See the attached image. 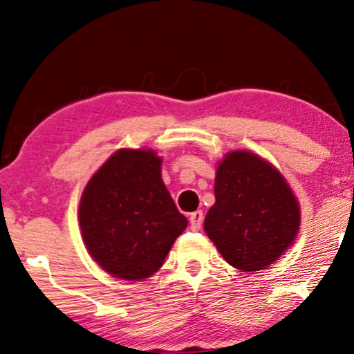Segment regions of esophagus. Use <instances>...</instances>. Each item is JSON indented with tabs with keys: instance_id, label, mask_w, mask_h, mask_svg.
<instances>
[{
	"instance_id": "1",
	"label": "esophagus",
	"mask_w": 354,
	"mask_h": 354,
	"mask_svg": "<svg viewBox=\"0 0 354 354\" xmlns=\"http://www.w3.org/2000/svg\"><path fill=\"white\" fill-rule=\"evenodd\" d=\"M203 221H204V214L201 210H196L189 215V226H192L193 231H199L201 226H203Z\"/></svg>"
}]
</instances>
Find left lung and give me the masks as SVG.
Here are the masks:
<instances>
[{
  "label": "left lung",
  "instance_id": "1",
  "mask_svg": "<svg viewBox=\"0 0 354 354\" xmlns=\"http://www.w3.org/2000/svg\"><path fill=\"white\" fill-rule=\"evenodd\" d=\"M301 207L277 167L245 150L218 162L204 231L232 268L263 270L292 245Z\"/></svg>",
  "mask_w": 354,
  "mask_h": 354
}]
</instances>
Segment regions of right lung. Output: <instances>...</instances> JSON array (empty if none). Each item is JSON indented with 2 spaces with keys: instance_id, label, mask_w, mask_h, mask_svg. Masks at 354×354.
Instances as JSON below:
<instances>
[{
  "instance_id": "add662e5",
  "label": "right lung",
  "mask_w": 354,
  "mask_h": 354,
  "mask_svg": "<svg viewBox=\"0 0 354 354\" xmlns=\"http://www.w3.org/2000/svg\"><path fill=\"white\" fill-rule=\"evenodd\" d=\"M153 150L122 149L97 169L80 198L90 257L109 274L139 281L158 270L188 226L161 178Z\"/></svg>"
}]
</instances>
